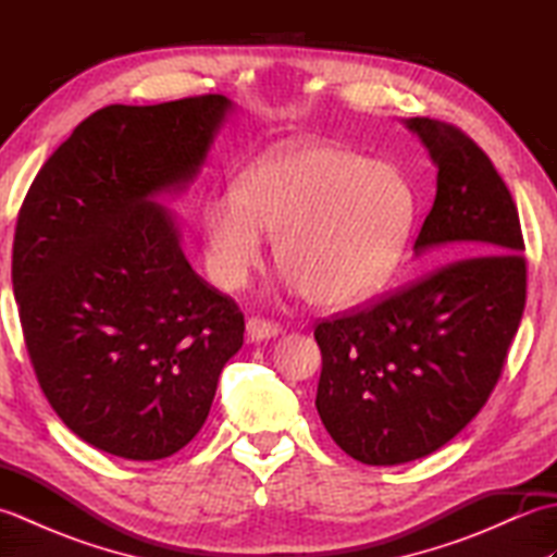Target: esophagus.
I'll use <instances>...</instances> for the list:
<instances>
[{
  "label": "esophagus",
  "mask_w": 557,
  "mask_h": 557,
  "mask_svg": "<svg viewBox=\"0 0 557 557\" xmlns=\"http://www.w3.org/2000/svg\"><path fill=\"white\" fill-rule=\"evenodd\" d=\"M280 333H282V325L268 321V318L251 315L246 321V335H248V339H253V342L272 339V337H277Z\"/></svg>",
  "instance_id": "esophagus-1"
}]
</instances>
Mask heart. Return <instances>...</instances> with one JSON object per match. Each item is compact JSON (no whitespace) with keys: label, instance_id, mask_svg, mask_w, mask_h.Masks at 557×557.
<instances>
[{"label":"heart","instance_id":"1","mask_svg":"<svg viewBox=\"0 0 557 557\" xmlns=\"http://www.w3.org/2000/svg\"><path fill=\"white\" fill-rule=\"evenodd\" d=\"M413 196L393 164L339 146L299 144L258 162L239 191L200 210L206 268L220 289L244 287L265 234L294 292L327 309L373 297L407 244Z\"/></svg>","mask_w":557,"mask_h":557}]
</instances>
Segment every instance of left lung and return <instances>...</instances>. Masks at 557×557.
<instances>
[{
  "label": "left lung",
  "mask_w": 557,
  "mask_h": 557,
  "mask_svg": "<svg viewBox=\"0 0 557 557\" xmlns=\"http://www.w3.org/2000/svg\"><path fill=\"white\" fill-rule=\"evenodd\" d=\"M437 168L413 256L453 263L417 285L315 325L323 354L315 409L354 459L393 467L435 453L486 405L522 321L527 260L515 200L457 126L405 120Z\"/></svg>",
  "instance_id": "obj_1"
}]
</instances>
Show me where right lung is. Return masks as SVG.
<instances>
[{
	"label": "right lung",
	"instance_id": "add662e5",
	"mask_svg": "<svg viewBox=\"0 0 557 557\" xmlns=\"http://www.w3.org/2000/svg\"><path fill=\"white\" fill-rule=\"evenodd\" d=\"M232 112L224 96L102 108L21 206L11 282L33 369L57 417L102 453H180L244 345V313L196 275L162 206Z\"/></svg>",
	"mask_w": 557,
	"mask_h": 557
}]
</instances>
